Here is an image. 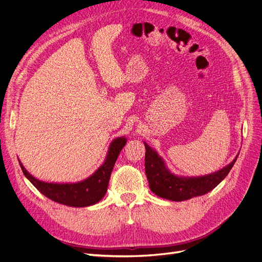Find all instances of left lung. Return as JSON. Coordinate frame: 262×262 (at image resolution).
I'll use <instances>...</instances> for the list:
<instances>
[{
	"label": "left lung",
	"instance_id": "left-lung-1",
	"mask_svg": "<svg viewBox=\"0 0 262 262\" xmlns=\"http://www.w3.org/2000/svg\"><path fill=\"white\" fill-rule=\"evenodd\" d=\"M144 144L146 148L145 172L149 188L158 196L171 201H185L208 193L228 175L237 158L223 169L211 175L198 178H180L170 173L155 150L146 143Z\"/></svg>",
	"mask_w": 262,
	"mask_h": 262
}]
</instances>
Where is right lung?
Wrapping results in <instances>:
<instances>
[{"label": "right lung", "mask_w": 262, "mask_h": 262, "mask_svg": "<svg viewBox=\"0 0 262 262\" xmlns=\"http://www.w3.org/2000/svg\"><path fill=\"white\" fill-rule=\"evenodd\" d=\"M125 138H118L110 144L106 162L98 170L87 179L76 184H48L36 179L25 169L19 162L20 168L28 180L39 191L49 199L69 205V207L83 208L97 203L106 194L110 175L114 169L115 163L125 145Z\"/></svg>", "instance_id": "1"}]
</instances>
